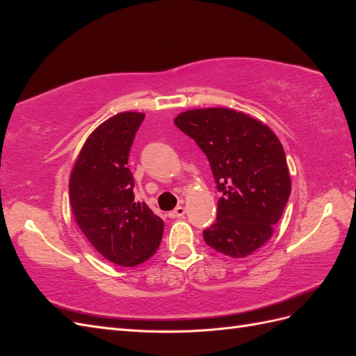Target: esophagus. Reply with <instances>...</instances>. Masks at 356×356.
Here are the masks:
<instances>
[{"instance_id":"obj_1","label":"esophagus","mask_w":356,"mask_h":356,"mask_svg":"<svg viewBox=\"0 0 356 356\" xmlns=\"http://www.w3.org/2000/svg\"><path fill=\"white\" fill-rule=\"evenodd\" d=\"M184 213H186V208L184 207H177L174 211L172 212H169V218H179V217H184Z\"/></svg>"}]
</instances>
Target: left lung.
I'll return each mask as SVG.
<instances>
[{"mask_svg": "<svg viewBox=\"0 0 356 356\" xmlns=\"http://www.w3.org/2000/svg\"><path fill=\"white\" fill-rule=\"evenodd\" d=\"M208 157L221 193L217 221L203 239L224 255L242 258L263 246L281 220L291 193L284 147L270 127L229 108H202L175 118Z\"/></svg>", "mask_w": 356, "mask_h": 356, "instance_id": "1", "label": "left lung"}]
</instances>
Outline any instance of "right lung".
Wrapping results in <instances>:
<instances>
[{
	"instance_id": "add662e5",
	"label": "right lung",
	"mask_w": 356,
	"mask_h": 356,
	"mask_svg": "<svg viewBox=\"0 0 356 356\" xmlns=\"http://www.w3.org/2000/svg\"><path fill=\"white\" fill-rule=\"evenodd\" d=\"M143 113H120L96 127L70 178V203L80 230L106 260L123 267L147 261L159 250L163 221L136 202L129 153Z\"/></svg>"
}]
</instances>
